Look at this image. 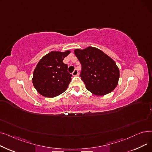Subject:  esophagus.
I'll list each match as a JSON object with an SVG mask.
<instances>
[{
  "mask_svg": "<svg viewBox=\"0 0 152 152\" xmlns=\"http://www.w3.org/2000/svg\"><path fill=\"white\" fill-rule=\"evenodd\" d=\"M72 75H73V76H77L78 75V71L77 69H75L74 71L73 72V73H72Z\"/></svg>",
  "mask_w": 152,
  "mask_h": 152,
  "instance_id": "esophagus-1",
  "label": "esophagus"
}]
</instances>
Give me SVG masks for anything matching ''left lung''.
I'll list each match as a JSON object with an SVG mask.
<instances>
[{
	"instance_id": "1",
	"label": "left lung",
	"mask_w": 152,
	"mask_h": 152,
	"mask_svg": "<svg viewBox=\"0 0 152 152\" xmlns=\"http://www.w3.org/2000/svg\"><path fill=\"white\" fill-rule=\"evenodd\" d=\"M82 65L81 79L86 89L98 96L112 92L118 85L119 69L115 61L96 47L74 50Z\"/></svg>"
}]
</instances>
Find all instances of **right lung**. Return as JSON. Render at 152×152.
<instances>
[{
    "label": "right lung",
    "instance_id": "right-lung-1",
    "mask_svg": "<svg viewBox=\"0 0 152 152\" xmlns=\"http://www.w3.org/2000/svg\"><path fill=\"white\" fill-rule=\"evenodd\" d=\"M70 53V50L52 51L37 64L32 81L36 90L42 96L55 97L67 89L72 75L63 60Z\"/></svg>",
    "mask_w": 152,
    "mask_h": 152
}]
</instances>
